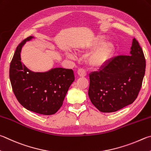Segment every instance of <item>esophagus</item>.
Segmentation results:
<instances>
[{
  "mask_svg": "<svg viewBox=\"0 0 151 151\" xmlns=\"http://www.w3.org/2000/svg\"><path fill=\"white\" fill-rule=\"evenodd\" d=\"M77 73L78 75L80 76V77H84V76L86 75V71H85L83 68H79L77 71Z\"/></svg>",
  "mask_w": 151,
  "mask_h": 151,
  "instance_id": "1",
  "label": "esophagus"
}]
</instances>
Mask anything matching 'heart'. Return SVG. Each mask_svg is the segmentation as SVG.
<instances>
[{"label":"heart","instance_id":"1","mask_svg":"<svg viewBox=\"0 0 151 151\" xmlns=\"http://www.w3.org/2000/svg\"><path fill=\"white\" fill-rule=\"evenodd\" d=\"M104 40L102 35L97 37L88 45V48L95 47ZM114 45L111 42H106L102 43L95 49L88 57V63L90 66L94 68H100L104 66L113 55ZM69 57L71 55H69Z\"/></svg>","mask_w":151,"mask_h":151}]
</instances>
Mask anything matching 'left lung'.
I'll list each match as a JSON object with an SVG mask.
<instances>
[{
    "instance_id": "1",
    "label": "left lung",
    "mask_w": 151,
    "mask_h": 151,
    "mask_svg": "<svg viewBox=\"0 0 151 151\" xmlns=\"http://www.w3.org/2000/svg\"><path fill=\"white\" fill-rule=\"evenodd\" d=\"M129 55L111 59L98 71L90 74L88 96L98 110L114 112L132 104L138 96L146 61L138 41L133 40Z\"/></svg>"
}]
</instances>
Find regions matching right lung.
<instances>
[{
  "instance_id": "add662e5",
  "label": "right lung",
  "mask_w": 151,
  "mask_h": 151,
  "mask_svg": "<svg viewBox=\"0 0 151 151\" xmlns=\"http://www.w3.org/2000/svg\"><path fill=\"white\" fill-rule=\"evenodd\" d=\"M29 36L18 45L10 65L9 76L12 90L20 104L28 110L49 116L55 114L70 84L75 81L72 69L55 68L45 73L29 70L21 61L20 52Z\"/></svg>"
}]
</instances>
